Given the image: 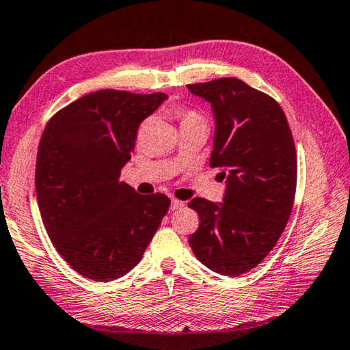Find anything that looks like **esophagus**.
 <instances>
[{"label": "esophagus", "instance_id": "esophagus-1", "mask_svg": "<svg viewBox=\"0 0 350 350\" xmlns=\"http://www.w3.org/2000/svg\"><path fill=\"white\" fill-rule=\"evenodd\" d=\"M183 207H185V201L176 200V198L170 201V209L172 211H178V209H183Z\"/></svg>", "mask_w": 350, "mask_h": 350}]
</instances>
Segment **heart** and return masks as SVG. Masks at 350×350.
Returning <instances> with one entry per match:
<instances>
[{"mask_svg":"<svg viewBox=\"0 0 350 350\" xmlns=\"http://www.w3.org/2000/svg\"><path fill=\"white\" fill-rule=\"evenodd\" d=\"M176 115L181 122H192V121H204V116L193 109H176ZM206 122V121H204Z\"/></svg>","mask_w":350,"mask_h":350,"instance_id":"b5f03b06","label":"heart"}]
</instances>
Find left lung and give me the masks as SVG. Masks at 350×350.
Here are the masks:
<instances>
[{"label":"left lung","mask_w":350,"mask_h":350,"mask_svg":"<svg viewBox=\"0 0 350 350\" xmlns=\"http://www.w3.org/2000/svg\"><path fill=\"white\" fill-rule=\"evenodd\" d=\"M212 104L211 167L226 178L223 203L193 198L200 226L189 237L211 271L237 277L266 258L289 221L297 189V152L286 115L265 92L238 78L187 84Z\"/></svg>","instance_id":"8db88e82"}]
</instances>
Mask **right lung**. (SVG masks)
Here are the masks:
<instances>
[{
  "label": "right lung",
  "instance_id": "right-lung-1",
  "mask_svg": "<svg viewBox=\"0 0 350 350\" xmlns=\"http://www.w3.org/2000/svg\"><path fill=\"white\" fill-rule=\"evenodd\" d=\"M167 95L104 89L55 113L41 135L35 189L53 247L85 278L112 281L143 258L169 211L163 193L120 181L141 121Z\"/></svg>",
  "mask_w": 350,
  "mask_h": 350
}]
</instances>
